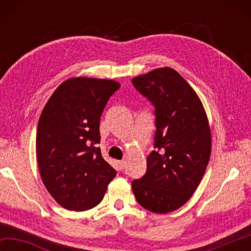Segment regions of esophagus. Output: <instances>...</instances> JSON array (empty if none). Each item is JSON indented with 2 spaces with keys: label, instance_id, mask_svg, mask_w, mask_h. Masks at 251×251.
I'll list each match as a JSON object with an SVG mask.
<instances>
[{
  "label": "esophagus",
  "instance_id": "34e87169",
  "mask_svg": "<svg viewBox=\"0 0 251 251\" xmlns=\"http://www.w3.org/2000/svg\"><path fill=\"white\" fill-rule=\"evenodd\" d=\"M125 164H126L125 160H120V161H118V167H120L121 171H122V169H124Z\"/></svg>",
  "mask_w": 251,
  "mask_h": 251
}]
</instances>
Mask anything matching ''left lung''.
<instances>
[{
  "instance_id": "1",
  "label": "left lung",
  "mask_w": 251,
  "mask_h": 251,
  "mask_svg": "<svg viewBox=\"0 0 251 251\" xmlns=\"http://www.w3.org/2000/svg\"><path fill=\"white\" fill-rule=\"evenodd\" d=\"M131 83L155 106L156 116V150L131 188L145 209L167 214L188 201L201 184L211 152L209 123L196 92L171 67L138 75Z\"/></svg>"
}]
</instances>
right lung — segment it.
I'll return each mask as SVG.
<instances>
[{"label":"right lung","mask_w":251,"mask_h":251,"mask_svg":"<svg viewBox=\"0 0 251 251\" xmlns=\"http://www.w3.org/2000/svg\"><path fill=\"white\" fill-rule=\"evenodd\" d=\"M116 80L72 77L42 110L36 158L46 189L63 208L83 211L99 205L116 172L100 154V121Z\"/></svg>","instance_id":"1"}]
</instances>
